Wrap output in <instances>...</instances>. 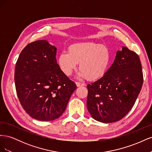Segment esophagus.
I'll use <instances>...</instances> for the list:
<instances>
[{
  "mask_svg": "<svg viewBox=\"0 0 152 152\" xmlns=\"http://www.w3.org/2000/svg\"><path fill=\"white\" fill-rule=\"evenodd\" d=\"M75 84H76L77 87H80V86H84V84L81 83V82H76Z\"/></svg>",
  "mask_w": 152,
  "mask_h": 152,
  "instance_id": "34e87169",
  "label": "esophagus"
}]
</instances>
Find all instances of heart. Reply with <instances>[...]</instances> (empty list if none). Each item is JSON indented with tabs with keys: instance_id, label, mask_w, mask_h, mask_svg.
Listing matches in <instances>:
<instances>
[{
	"instance_id": "1",
	"label": "heart",
	"mask_w": 152,
	"mask_h": 152,
	"mask_svg": "<svg viewBox=\"0 0 152 152\" xmlns=\"http://www.w3.org/2000/svg\"><path fill=\"white\" fill-rule=\"evenodd\" d=\"M110 59V51L106 45L96 42H79L69 46L68 52L59 54L58 63L67 76L72 74L79 63V77L94 80L105 74Z\"/></svg>"
}]
</instances>
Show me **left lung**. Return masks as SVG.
<instances>
[{
  "label": "left lung",
  "mask_w": 152,
  "mask_h": 152,
  "mask_svg": "<svg viewBox=\"0 0 152 152\" xmlns=\"http://www.w3.org/2000/svg\"><path fill=\"white\" fill-rule=\"evenodd\" d=\"M142 82L138 55L123 46L105 74L87 86V108L91 117L103 123L120 121L134 106Z\"/></svg>",
  "instance_id": "8db88e82"
}]
</instances>
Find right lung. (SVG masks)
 I'll list each match as a JSON object with an SVG mask.
<instances>
[{
	"label": "right lung",
	"mask_w": 152,
	"mask_h": 152,
	"mask_svg": "<svg viewBox=\"0 0 152 152\" xmlns=\"http://www.w3.org/2000/svg\"><path fill=\"white\" fill-rule=\"evenodd\" d=\"M56 50L47 40L35 41L22 50L16 63L18 99L25 111L40 121L60 117L77 88L57 63Z\"/></svg>",
	"instance_id": "add662e5"
}]
</instances>
